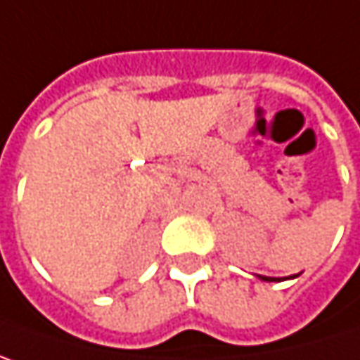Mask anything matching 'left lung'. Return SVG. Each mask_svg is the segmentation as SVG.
I'll list each match as a JSON object with an SVG mask.
<instances>
[{
    "mask_svg": "<svg viewBox=\"0 0 360 360\" xmlns=\"http://www.w3.org/2000/svg\"><path fill=\"white\" fill-rule=\"evenodd\" d=\"M255 276L259 278V280H266V282H280L282 278H274V276H259V274H255ZM299 274H295V276H288V278H297Z\"/></svg>",
    "mask_w": 360,
    "mask_h": 360,
    "instance_id": "1",
    "label": "left lung"
}]
</instances>
